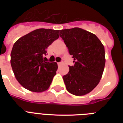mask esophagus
<instances>
[{
	"label": "esophagus",
	"mask_w": 123,
	"mask_h": 123,
	"mask_svg": "<svg viewBox=\"0 0 123 123\" xmlns=\"http://www.w3.org/2000/svg\"><path fill=\"white\" fill-rule=\"evenodd\" d=\"M58 66H61L62 64V62H58Z\"/></svg>",
	"instance_id": "obj_1"
}]
</instances>
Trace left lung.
I'll list each match as a JSON object with an SVG mask.
<instances>
[{
	"label": "left lung",
	"mask_w": 123,
	"mask_h": 123,
	"mask_svg": "<svg viewBox=\"0 0 123 123\" xmlns=\"http://www.w3.org/2000/svg\"><path fill=\"white\" fill-rule=\"evenodd\" d=\"M75 64L62 79L66 89L76 96L89 93L99 84L105 64V48L95 34L80 28L61 30Z\"/></svg>",
	"instance_id": "obj_1"
}]
</instances>
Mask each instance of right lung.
<instances>
[{"mask_svg":"<svg viewBox=\"0 0 123 123\" xmlns=\"http://www.w3.org/2000/svg\"><path fill=\"white\" fill-rule=\"evenodd\" d=\"M59 30L38 29L14 43L11 52V65L18 82L32 92L48 89L56 75L57 64L43 60L49 45L59 38Z\"/></svg>","mask_w":123,"mask_h":123,"instance_id":"1","label":"right lung"}]
</instances>
